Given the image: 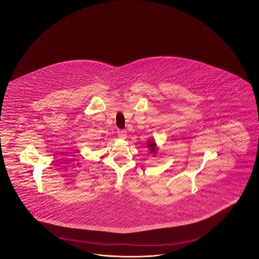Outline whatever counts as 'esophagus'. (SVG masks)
Instances as JSON below:
<instances>
[{"mask_svg":"<svg viewBox=\"0 0 259 259\" xmlns=\"http://www.w3.org/2000/svg\"><path fill=\"white\" fill-rule=\"evenodd\" d=\"M118 138L120 139H126V131L125 130H118Z\"/></svg>","mask_w":259,"mask_h":259,"instance_id":"34e87169","label":"esophagus"}]
</instances>
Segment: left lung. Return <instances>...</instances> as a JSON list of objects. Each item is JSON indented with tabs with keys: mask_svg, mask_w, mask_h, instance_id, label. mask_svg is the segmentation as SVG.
I'll list each match as a JSON object with an SVG mask.
<instances>
[{
	"mask_svg": "<svg viewBox=\"0 0 259 259\" xmlns=\"http://www.w3.org/2000/svg\"><path fill=\"white\" fill-rule=\"evenodd\" d=\"M147 147L149 149L150 153L153 155H157V152L158 151L157 143L154 140H148L147 141Z\"/></svg>",
	"mask_w": 259,
	"mask_h": 259,
	"instance_id": "8db88e82",
	"label": "left lung"
}]
</instances>
